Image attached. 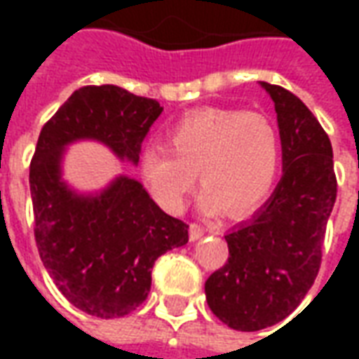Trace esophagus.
<instances>
[{"instance_id":"34e87169","label":"esophagus","mask_w":359,"mask_h":359,"mask_svg":"<svg viewBox=\"0 0 359 359\" xmlns=\"http://www.w3.org/2000/svg\"><path fill=\"white\" fill-rule=\"evenodd\" d=\"M203 234H205V229L200 226L198 223H192L190 225V241H198V238H202Z\"/></svg>"}]
</instances>
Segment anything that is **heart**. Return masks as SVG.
Masks as SVG:
<instances>
[{
  "label": "heart",
  "instance_id": "obj_1",
  "mask_svg": "<svg viewBox=\"0 0 359 359\" xmlns=\"http://www.w3.org/2000/svg\"><path fill=\"white\" fill-rule=\"evenodd\" d=\"M169 146L142 149L140 175L161 208L179 213L200 172V208L248 215L257 210L277 179L280 138L269 118L256 111L200 109L177 121Z\"/></svg>",
  "mask_w": 359,
  "mask_h": 359
}]
</instances>
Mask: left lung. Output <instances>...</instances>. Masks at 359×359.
I'll use <instances>...</instances> for the list:
<instances>
[{"label":"left lung","mask_w":359,"mask_h":359,"mask_svg":"<svg viewBox=\"0 0 359 359\" xmlns=\"http://www.w3.org/2000/svg\"><path fill=\"white\" fill-rule=\"evenodd\" d=\"M277 111L283 177L254 217L225 234L229 262L205 280L208 306L236 331L283 321L313 285L337 200L329 136L292 92L259 82Z\"/></svg>","instance_id":"8db88e82"}]
</instances>
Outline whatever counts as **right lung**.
Segmentation results:
<instances>
[{"label":"right lung","instance_id":"right-lung-1","mask_svg":"<svg viewBox=\"0 0 359 359\" xmlns=\"http://www.w3.org/2000/svg\"><path fill=\"white\" fill-rule=\"evenodd\" d=\"M163 107L113 84L73 92L43 125L30 163L36 246L74 308L113 319L148 298L159 256L188 242V225L167 215L138 180L118 175L94 194L63 179L67 146L95 140L138 163L142 142Z\"/></svg>","mask_w":359,"mask_h":359}]
</instances>
